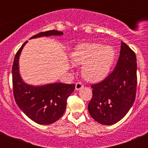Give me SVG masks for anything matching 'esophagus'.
I'll return each mask as SVG.
<instances>
[{"label": "esophagus", "mask_w": 148, "mask_h": 148, "mask_svg": "<svg viewBox=\"0 0 148 148\" xmlns=\"http://www.w3.org/2000/svg\"><path fill=\"white\" fill-rule=\"evenodd\" d=\"M82 87H83V84L81 82H78V83L75 84V90H79Z\"/></svg>", "instance_id": "obj_1"}]
</instances>
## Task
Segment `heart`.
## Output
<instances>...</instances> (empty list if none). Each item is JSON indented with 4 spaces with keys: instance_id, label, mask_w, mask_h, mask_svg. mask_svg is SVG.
I'll return each mask as SVG.
<instances>
[{
    "instance_id": "b5f03b06",
    "label": "heart",
    "mask_w": 148,
    "mask_h": 148,
    "mask_svg": "<svg viewBox=\"0 0 148 148\" xmlns=\"http://www.w3.org/2000/svg\"><path fill=\"white\" fill-rule=\"evenodd\" d=\"M71 59L75 64H83L82 75L85 80L98 82L108 75L115 59V51L110 46L83 43L75 47Z\"/></svg>"
}]
</instances>
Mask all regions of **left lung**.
Here are the masks:
<instances>
[{
  "label": "left lung",
  "mask_w": 148,
  "mask_h": 148,
  "mask_svg": "<svg viewBox=\"0 0 148 148\" xmlns=\"http://www.w3.org/2000/svg\"><path fill=\"white\" fill-rule=\"evenodd\" d=\"M137 64L135 53L121 41L114 70L100 83L91 86L92 97L88 111L95 121L111 125L123 119L136 99Z\"/></svg>",
  "instance_id": "left-lung-1"
}]
</instances>
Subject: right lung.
<instances>
[{
  "mask_svg": "<svg viewBox=\"0 0 148 148\" xmlns=\"http://www.w3.org/2000/svg\"><path fill=\"white\" fill-rule=\"evenodd\" d=\"M63 32L49 30L34 35L30 39L43 36L62 35ZM26 41L17 52L12 69L13 93L15 102L30 119L39 125H50L59 119L64 113L67 98L75 90L74 84H48L33 86L26 84L19 73V57Z\"/></svg>",
  "mask_w": 148,
  "mask_h": 148,
  "instance_id": "obj_1",
  "label": "right lung"
}]
</instances>
